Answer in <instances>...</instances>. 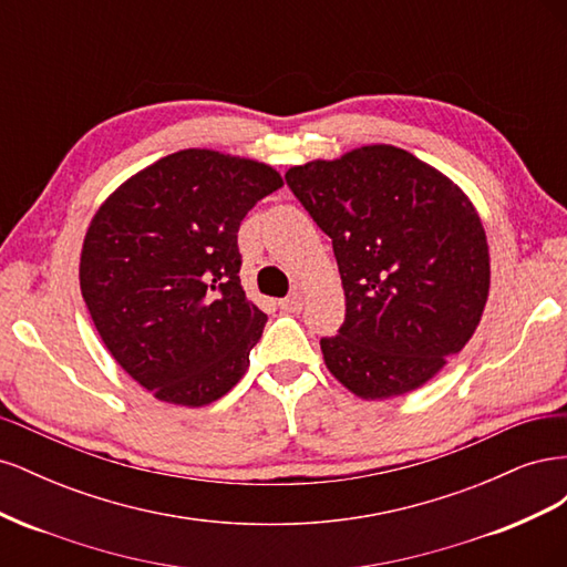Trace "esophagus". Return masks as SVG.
<instances>
[{
	"label": "esophagus",
	"instance_id": "1",
	"mask_svg": "<svg viewBox=\"0 0 567 567\" xmlns=\"http://www.w3.org/2000/svg\"><path fill=\"white\" fill-rule=\"evenodd\" d=\"M279 307H281L284 312H300L302 310V296L300 293L288 296V298L279 300Z\"/></svg>",
	"mask_w": 567,
	"mask_h": 567
}]
</instances>
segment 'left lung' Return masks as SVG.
Masks as SVG:
<instances>
[{"label": "left lung", "instance_id": "1", "mask_svg": "<svg viewBox=\"0 0 567 567\" xmlns=\"http://www.w3.org/2000/svg\"><path fill=\"white\" fill-rule=\"evenodd\" d=\"M331 236L346 293L326 369L362 400L414 392L463 350L489 296V246L471 198L390 144L359 146L286 173Z\"/></svg>", "mask_w": 567, "mask_h": 567}]
</instances>
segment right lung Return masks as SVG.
<instances>
[{"instance_id": "add662e5", "label": "right lung", "mask_w": 567, "mask_h": 567, "mask_svg": "<svg viewBox=\"0 0 567 567\" xmlns=\"http://www.w3.org/2000/svg\"><path fill=\"white\" fill-rule=\"evenodd\" d=\"M284 186L267 163L184 148L120 184L90 221L80 290L106 350L153 398L205 406L250 367L267 315L238 279V227Z\"/></svg>"}]
</instances>
